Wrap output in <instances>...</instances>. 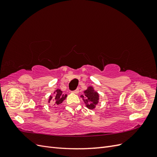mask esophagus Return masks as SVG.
Wrapping results in <instances>:
<instances>
[{
    "label": "esophagus",
    "mask_w": 157,
    "mask_h": 157,
    "mask_svg": "<svg viewBox=\"0 0 157 157\" xmlns=\"http://www.w3.org/2000/svg\"><path fill=\"white\" fill-rule=\"evenodd\" d=\"M78 92H79V89H78V88L76 89L75 90H74V91H73V92H72V93H73V94H78Z\"/></svg>",
    "instance_id": "1"
}]
</instances>
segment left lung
<instances>
[{"instance_id":"obj_1","label":"left lung","mask_w":157,"mask_h":157,"mask_svg":"<svg viewBox=\"0 0 157 157\" xmlns=\"http://www.w3.org/2000/svg\"><path fill=\"white\" fill-rule=\"evenodd\" d=\"M83 99L86 106L89 109H94L99 102V94L95 91L92 86H88L84 91V94L80 96Z\"/></svg>"}]
</instances>
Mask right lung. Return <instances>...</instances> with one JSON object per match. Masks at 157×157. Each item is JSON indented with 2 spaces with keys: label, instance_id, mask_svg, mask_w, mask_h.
<instances>
[{
  "label": "right lung",
  "instance_id": "1",
  "mask_svg": "<svg viewBox=\"0 0 157 157\" xmlns=\"http://www.w3.org/2000/svg\"><path fill=\"white\" fill-rule=\"evenodd\" d=\"M67 96V95L64 94L61 90L57 89L54 92V96H52V95L50 96L48 103H51V101L52 100V102H54V105H60V104L62 103V102L66 99Z\"/></svg>",
  "mask_w": 157,
  "mask_h": 157
}]
</instances>
